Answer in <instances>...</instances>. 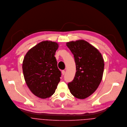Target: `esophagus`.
Returning <instances> with one entry per match:
<instances>
[{
	"label": "esophagus",
	"mask_w": 127,
	"mask_h": 127,
	"mask_svg": "<svg viewBox=\"0 0 127 127\" xmlns=\"http://www.w3.org/2000/svg\"><path fill=\"white\" fill-rule=\"evenodd\" d=\"M62 75H64L65 74V71H64V70H63V71H62Z\"/></svg>",
	"instance_id": "obj_1"
}]
</instances>
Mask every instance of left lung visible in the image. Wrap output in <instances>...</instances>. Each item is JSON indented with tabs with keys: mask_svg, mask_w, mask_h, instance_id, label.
<instances>
[{
	"mask_svg": "<svg viewBox=\"0 0 127 127\" xmlns=\"http://www.w3.org/2000/svg\"><path fill=\"white\" fill-rule=\"evenodd\" d=\"M74 57L76 72L68 87L73 95L80 99L93 94L103 77L104 61L97 49L84 40L66 43Z\"/></svg>",
	"mask_w": 127,
	"mask_h": 127,
	"instance_id": "left-lung-1",
	"label": "left lung"
}]
</instances>
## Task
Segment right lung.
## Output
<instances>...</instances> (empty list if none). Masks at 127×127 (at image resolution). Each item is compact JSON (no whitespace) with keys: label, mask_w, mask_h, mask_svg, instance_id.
I'll return each instance as SVG.
<instances>
[{"label":"right lung","mask_w":127,"mask_h":127,"mask_svg":"<svg viewBox=\"0 0 127 127\" xmlns=\"http://www.w3.org/2000/svg\"><path fill=\"white\" fill-rule=\"evenodd\" d=\"M58 47L56 42L43 41L30 49L24 58L22 70L25 82L40 98L52 96L60 81L61 72L54 56Z\"/></svg>","instance_id":"obj_1"}]
</instances>
